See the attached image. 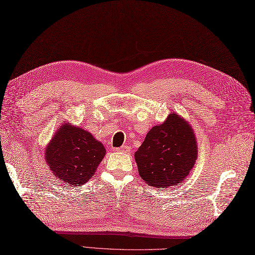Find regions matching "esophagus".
Listing matches in <instances>:
<instances>
[{
    "label": "esophagus",
    "instance_id": "esophagus-1",
    "mask_svg": "<svg viewBox=\"0 0 255 255\" xmlns=\"http://www.w3.org/2000/svg\"><path fill=\"white\" fill-rule=\"evenodd\" d=\"M117 151H121V152H125V153H129L130 149H129L128 145H122V146H120V148L117 149Z\"/></svg>",
    "mask_w": 255,
    "mask_h": 255
}]
</instances>
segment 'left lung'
<instances>
[{
    "instance_id": "left-lung-1",
    "label": "left lung",
    "mask_w": 255,
    "mask_h": 255,
    "mask_svg": "<svg viewBox=\"0 0 255 255\" xmlns=\"http://www.w3.org/2000/svg\"><path fill=\"white\" fill-rule=\"evenodd\" d=\"M194 130L179 115L170 114L153 127L135 153L141 179L157 188L179 185L189 174L198 156Z\"/></svg>"
}]
</instances>
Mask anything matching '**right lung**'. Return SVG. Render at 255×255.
Listing matches in <instances>:
<instances>
[{"label": "right lung", "instance_id": "right-lung-1", "mask_svg": "<svg viewBox=\"0 0 255 255\" xmlns=\"http://www.w3.org/2000/svg\"><path fill=\"white\" fill-rule=\"evenodd\" d=\"M105 152L103 144L87 130L64 125L45 150V159L60 181L79 186L94 176Z\"/></svg>", "mask_w": 255, "mask_h": 255}]
</instances>
